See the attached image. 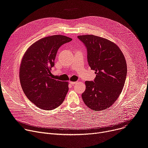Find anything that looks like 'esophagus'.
<instances>
[{"label": "esophagus", "mask_w": 148, "mask_h": 148, "mask_svg": "<svg viewBox=\"0 0 148 148\" xmlns=\"http://www.w3.org/2000/svg\"><path fill=\"white\" fill-rule=\"evenodd\" d=\"M70 82L71 84H72V85H74V84H77V83H78V81H70Z\"/></svg>", "instance_id": "34e87169"}]
</instances>
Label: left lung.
<instances>
[{
	"instance_id": "8db88e82",
	"label": "left lung",
	"mask_w": 148,
	"mask_h": 148,
	"mask_svg": "<svg viewBox=\"0 0 148 148\" xmlns=\"http://www.w3.org/2000/svg\"><path fill=\"white\" fill-rule=\"evenodd\" d=\"M78 38L86 46L88 64L96 74L94 81L85 82L82 100L92 110L108 109L118 98L124 86L127 74L124 55L108 39L88 34Z\"/></svg>"
}]
</instances>
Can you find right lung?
I'll return each mask as SVG.
<instances>
[{
	"mask_svg": "<svg viewBox=\"0 0 148 148\" xmlns=\"http://www.w3.org/2000/svg\"><path fill=\"white\" fill-rule=\"evenodd\" d=\"M72 40L63 35L42 38L32 44L23 55L19 70L21 86L27 98L41 110H53L64 101L69 82L53 78L57 52Z\"/></svg>",
	"mask_w": 148,
	"mask_h": 148,
	"instance_id": "add662e5",
	"label": "right lung"
}]
</instances>
